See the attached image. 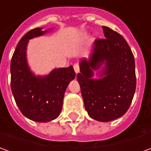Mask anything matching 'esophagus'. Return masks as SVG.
Listing matches in <instances>:
<instances>
[{"mask_svg": "<svg viewBox=\"0 0 151 151\" xmlns=\"http://www.w3.org/2000/svg\"><path fill=\"white\" fill-rule=\"evenodd\" d=\"M73 69H74V71H75L76 73H78L80 71V68H79V65L78 64H75V65H73Z\"/></svg>", "mask_w": 151, "mask_h": 151, "instance_id": "34e87169", "label": "esophagus"}]
</instances>
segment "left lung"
Here are the masks:
<instances>
[{"label":"left lung","mask_w":151,"mask_h":151,"mask_svg":"<svg viewBox=\"0 0 151 151\" xmlns=\"http://www.w3.org/2000/svg\"><path fill=\"white\" fill-rule=\"evenodd\" d=\"M106 39H96L77 75L85 109L91 119L109 122L127 112L136 91L135 60L119 33L103 26ZM98 79H93L94 71Z\"/></svg>","instance_id":"left-lung-1"}]
</instances>
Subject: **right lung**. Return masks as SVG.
<instances>
[{
  "instance_id": "right-lung-1",
  "label": "right lung",
  "mask_w": 151,
  "mask_h": 151,
  "mask_svg": "<svg viewBox=\"0 0 151 151\" xmlns=\"http://www.w3.org/2000/svg\"><path fill=\"white\" fill-rule=\"evenodd\" d=\"M49 31L37 28L28 32L18 43L10 63L11 91L17 105L26 118L38 123H47L58 118L65 90L76 76L72 65L54 68L44 76L36 75L31 70L27 60L29 40Z\"/></svg>"
}]
</instances>
